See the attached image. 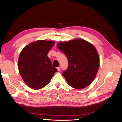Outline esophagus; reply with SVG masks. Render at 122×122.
<instances>
[{
    "label": "esophagus",
    "instance_id": "1",
    "mask_svg": "<svg viewBox=\"0 0 122 122\" xmlns=\"http://www.w3.org/2000/svg\"><path fill=\"white\" fill-rule=\"evenodd\" d=\"M57 70H58V71H60V70H61V67H60V66H59L58 67H57Z\"/></svg>",
    "mask_w": 122,
    "mask_h": 122
}]
</instances>
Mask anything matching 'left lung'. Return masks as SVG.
I'll return each mask as SVG.
<instances>
[{
  "label": "left lung",
  "instance_id": "1",
  "mask_svg": "<svg viewBox=\"0 0 122 122\" xmlns=\"http://www.w3.org/2000/svg\"><path fill=\"white\" fill-rule=\"evenodd\" d=\"M57 47L68 58V67L62 75L69 86L76 89L89 86L99 68V56L95 47L80 39L60 42Z\"/></svg>",
  "mask_w": 122,
  "mask_h": 122
}]
</instances>
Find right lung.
<instances>
[{
  "label": "right lung",
  "instance_id": "1",
  "mask_svg": "<svg viewBox=\"0 0 122 122\" xmlns=\"http://www.w3.org/2000/svg\"><path fill=\"white\" fill-rule=\"evenodd\" d=\"M54 44L53 41L39 40L28 44L20 53L18 60L20 75L33 89H40L47 86L57 71L47 56Z\"/></svg>",
  "mask_w": 122,
  "mask_h": 122
}]
</instances>
